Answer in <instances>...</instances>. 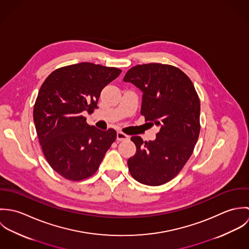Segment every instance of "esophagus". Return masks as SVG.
Masks as SVG:
<instances>
[{
    "label": "esophagus",
    "mask_w": 249,
    "mask_h": 249,
    "mask_svg": "<svg viewBox=\"0 0 249 249\" xmlns=\"http://www.w3.org/2000/svg\"><path fill=\"white\" fill-rule=\"evenodd\" d=\"M129 139V136H127L126 134L119 131L117 133V141L118 142H121V141H125V140H128Z\"/></svg>",
    "instance_id": "obj_1"
}]
</instances>
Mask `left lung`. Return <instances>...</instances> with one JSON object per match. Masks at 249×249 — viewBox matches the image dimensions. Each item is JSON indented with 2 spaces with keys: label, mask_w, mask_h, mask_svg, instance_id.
<instances>
[{
  "label": "left lung",
  "mask_w": 249,
  "mask_h": 249,
  "mask_svg": "<svg viewBox=\"0 0 249 249\" xmlns=\"http://www.w3.org/2000/svg\"><path fill=\"white\" fill-rule=\"evenodd\" d=\"M124 81L142 92L141 115L160 127L154 141L131 137L136 153L127 161L132 178L149 185H163L176 178L191 157L200 131V102L189 76L161 63L136 65Z\"/></svg>",
  "instance_id": "8db88e82"
}]
</instances>
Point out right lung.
I'll use <instances>...</instances> for the list:
<instances>
[{"mask_svg":"<svg viewBox=\"0 0 249 249\" xmlns=\"http://www.w3.org/2000/svg\"><path fill=\"white\" fill-rule=\"evenodd\" d=\"M121 72L82 62L54 70L41 85L34 107L36 132L48 163L62 178L92 177L116 140V130L91 126L82 114L98 108L102 90Z\"/></svg>","mask_w":249,"mask_h":249,"instance_id":"right-lung-1","label":"right lung"}]
</instances>
